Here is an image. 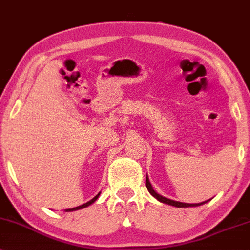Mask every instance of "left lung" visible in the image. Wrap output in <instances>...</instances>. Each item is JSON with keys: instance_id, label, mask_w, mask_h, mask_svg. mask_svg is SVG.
Listing matches in <instances>:
<instances>
[{"instance_id": "8db88e82", "label": "left lung", "mask_w": 250, "mask_h": 250, "mask_svg": "<svg viewBox=\"0 0 250 250\" xmlns=\"http://www.w3.org/2000/svg\"><path fill=\"white\" fill-rule=\"evenodd\" d=\"M145 185H146V188H147L148 192L151 193V194H152L153 197H154L155 199H158L159 201L164 202V204L170 205V206H175V207H178V208H183V207H184V208H186V207H197V206H201V205H204V204H206V202H208V201H209V200H207V201L200 202V204H184V202H179V201L170 200V199L165 198V197H162V195L158 194V193H156V192L154 191V189H153L152 185H151V183H149V181H148V177H146Z\"/></svg>"}]
</instances>
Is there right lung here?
<instances>
[{
    "label": "right lung",
    "instance_id": "1",
    "mask_svg": "<svg viewBox=\"0 0 250 250\" xmlns=\"http://www.w3.org/2000/svg\"><path fill=\"white\" fill-rule=\"evenodd\" d=\"M99 195H101V192L98 193L97 195H96L95 198H92L90 201H88V202H85V204H83V205H81V206H78V207H75V208H71V209H66L65 211H74V210H79V209H82V208H85V207H88V206H90L91 204H94V202L97 200L98 199V197Z\"/></svg>",
    "mask_w": 250,
    "mask_h": 250
}]
</instances>
